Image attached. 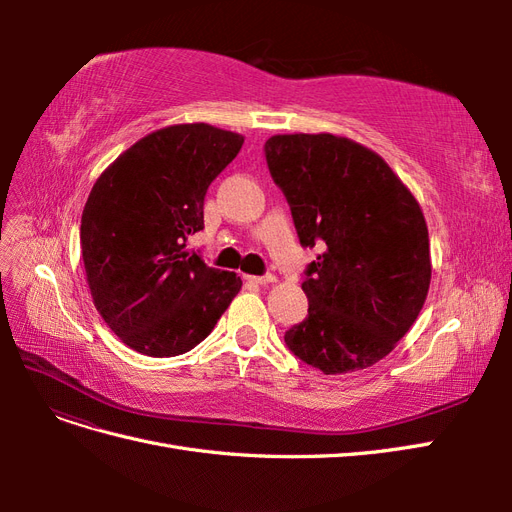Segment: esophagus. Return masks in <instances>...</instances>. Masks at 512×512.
<instances>
[{"label": "esophagus", "mask_w": 512, "mask_h": 512, "mask_svg": "<svg viewBox=\"0 0 512 512\" xmlns=\"http://www.w3.org/2000/svg\"><path fill=\"white\" fill-rule=\"evenodd\" d=\"M247 280L258 284V286H267V284L275 282V275H271V273H267V275H254V277H247Z\"/></svg>", "instance_id": "esophagus-1"}]
</instances>
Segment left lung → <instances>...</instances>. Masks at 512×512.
Here are the masks:
<instances>
[{
  "label": "left lung",
  "mask_w": 512,
  "mask_h": 512,
  "mask_svg": "<svg viewBox=\"0 0 512 512\" xmlns=\"http://www.w3.org/2000/svg\"><path fill=\"white\" fill-rule=\"evenodd\" d=\"M265 158L299 243L322 247L305 269L307 318L286 331V346L327 376L378 363L429 290L421 207L378 153L342 136H271Z\"/></svg>",
  "instance_id": "obj_1"
}]
</instances>
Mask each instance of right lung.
<instances>
[{
  "label": "right lung",
  "mask_w": 512,
  "mask_h": 512,
  "mask_svg": "<svg viewBox=\"0 0 512 512\" xmlns=\"http://www.w3.org/2000/svg\"><path fill=\"white\" fill-rule=\"evenodd\" d=\"M243 136L207 123L153 132L91 188L81 250L96 309L111 331L147 356H177L213 331L241 290L237 273L185 252L205 228L211 181L237 158Z\"/></svg>",
  "instance_id": "add662e5"
}]
</instances>
